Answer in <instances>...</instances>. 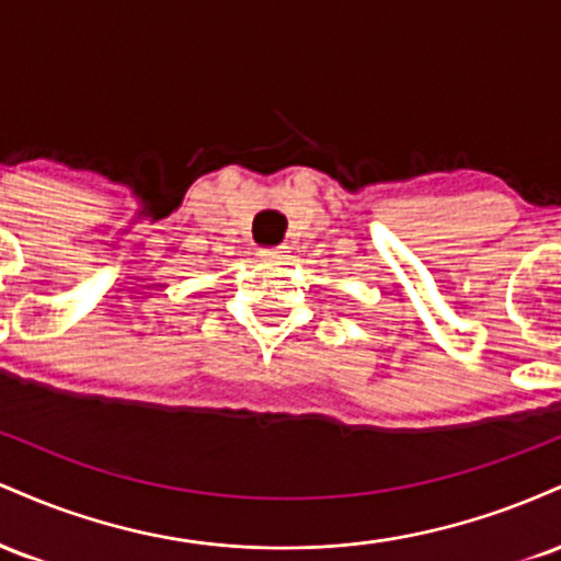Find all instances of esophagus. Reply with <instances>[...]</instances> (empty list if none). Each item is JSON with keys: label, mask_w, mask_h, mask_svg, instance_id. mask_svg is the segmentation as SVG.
<instances>
[{"label": "esophagus", "mask_w": 561, "mask_h": 561, "mask_svg": "<svg viewBox=\"0 0 561 561\" xmlns=\"http://www.w3.org/2000/svg\"><path fill=\"white\" fill-rule=\"evenodd\" d=\"M259 255L263 261H272V263H282L287 259V248H261Z\"/></svg>", "instance_id": "1"}]
</instances>
